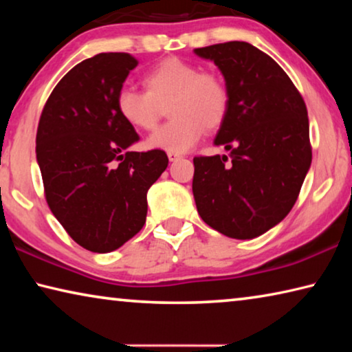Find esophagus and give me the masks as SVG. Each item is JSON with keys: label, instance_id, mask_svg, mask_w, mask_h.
I'll return each instance as SVG.
<instances>
[{"label": "esophagus", "instance_id": "esophagus-1", "mask_svg": "<svg viewBox=\"0 0 352 352\" xmlns=\"http://www.w3.org/2000/svg\"><path fill=\"white\" fill-rule=\"evenodd\" d=\"M168 158H169V162H177V160H180L182 157L178 153H172V152H169L168 153Z\"/></svg>", "mask_w": 352, "mask_h": 352}]
</instances>
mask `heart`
<instances>
[{"label": "heart", "instance_id": "b5f03b06", "mask_svg": "<svg viewBox=\"0 0 352 352\" xmlns=\"http://www.w3.org/2000/svg\"><path fill=\"white\" fill-rule=\"evenodd\" d=\"M146 91L122 87L116 94V110L129 126L152 130L168 106L172 118L148 136L151 148L184 153L201 140L205 129H217L230 109V91L225 80L212 71H201L197 63L170 57L147 71Z\"/></svg>", "mask_w": 352, "mask_h": 352}]
</instances>
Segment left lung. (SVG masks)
<instances>
[{
	"instance_id": "1",
	"label": "left lung",
	"mask_w": 352,
	"mask_h": 352,
	"mask_svg": "<svg viewBox=\"0 0 352 352\" xmlns=\"http://www.w3.org/2000/svg\"><path fill=\"white\" fill-rule=\"evenodd\" d=\"M223 74L230 109L214 140L228 157L194 158L192 192L204 222L253 239L287 216L312 162L306 104L270 56L247 41L194 50Z\"/></svg>"
}]
</instances>
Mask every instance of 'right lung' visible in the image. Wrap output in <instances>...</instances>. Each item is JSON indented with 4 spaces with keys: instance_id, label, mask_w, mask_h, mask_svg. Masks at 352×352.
Listing matches in <instances>:
<instances>
[{
    "instance_id": "1",
    "label": "right lung",
    "mask_w": 352,
    "mask_h": 352,
    "mask_svg": "<svg viewBox=\"0 0 352 352\" xmlns=\"http://www.w3.org/2000/svg\"><path fill=\"white\" fill-rule=\"evenodd\" d=\"M138 62L102 52L68 71L47 98L37 129V163L52 214L80 247L109 253L146 223L147 190L168 168L119 116L116 94Z\"/></svg>"
}]
</instances>
